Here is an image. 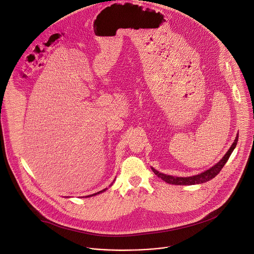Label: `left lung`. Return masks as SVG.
Segmentation results:
<instances>
[{
    "instance_id": "1",
    "label": "left lung",
    "mask_w": 254,
    "mask_h": 254,
    "mask_svg": "<svg viewBox=\"0 0 254 254\" xmlns=\"http://www.w3.org/2000/svg\"><path fill=\"white\" fill-rule=\"evenodd\" d=\"M237 141H238V136H236V139L234 140L232 146L230 147V149L227 151V153L224 155V158L217 164L214 165L213 167H211L210 169L206 170L205 172L195 175V176L192 177H174V176H170V175H165L162 174L160 172H158L157 170H154L152 168V172L158 175L160 178H162L165 182L169 183V184H174V185H194V184H199V183H204L206 181H209L210 179L214 178L217 175L221 172V170L223 169V167L225 166V164L227 163V161L229 160L231 153L233 152L234 148L236 147L237 145Z\"/></svg>"
}]
</instances>
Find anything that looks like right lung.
Instances as JSON below:
<instances>
[{"mask_svg":"<svg viewBox=\"0 0 254 254\" xmlns=\"http://www.w3.org/2000/svg\"><path fill=\"white\" fill-rule=\"evenodd\" d=\"M106 190V189H105ZM105 190H103V191H105ZM103 191H100V192H97V193H101V192H103ZM97 193H95V194H92V195H96ZM88 196H91V195H88Z\"/></svg>","mask_w":254,"mask_h":254,"instance_id":"obj_1","label":"right lung"}]
</instances>
